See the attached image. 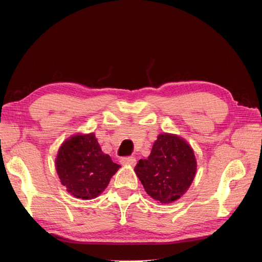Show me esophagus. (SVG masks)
Here are the masks:
<instances>
[{
    "mask_svg": "<svg viewBox=\"0 0 262 262\" xmlns=\"http://www.w3.org/2000/svg\"><path fill=\"white\" fill-rule=\"evenodd\" d=\"M120 163L122 165H130V166H134L136 164V159L133 158V157H126V158H122L120 159Z\"/></svg>",
    "mask_w": 262,
    "mask_h": 262,
    "instance_id": "esophagus-1",
    "label": "esophagus"
}]
</instances>
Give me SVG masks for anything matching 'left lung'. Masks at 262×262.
<instances>
[{"label": "left lung", "instance_id": "obj_1", "mask_svg": "<svg viewBox=\"0 0 262 262\" xmlns=\"http://www.w3.org/2000/svg\"><path fill=\"white\" fill-rule=\"evenodd\" d=\"M197 162L191 146L173 134H160L151 154L140 160L135 172L145 191L161 204L179 199L196 176Z\"/></svg>", "mask_w": 262, "mask_h": 262}]
</instances>
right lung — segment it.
I'll list each match as a JSON object with an SVG mask.
<instances>
[{
	"label": "right lung",
	"mask_w": 262,
	"mask_h": 262,
	"mask_svg": "<svg viewBox=\"0 0 262 262\" xmlns=\"http://www.w3.org/2000/svg\"><path fill=\"white\" fill-rule=\"evenodd\" d=\"M55 166L66 190L81 199L98 197L120 168L101 151L93 133L68 138L58 149Z\"/></svg>",
	"instance_id": "right-lung-1"
}]
</instances>
